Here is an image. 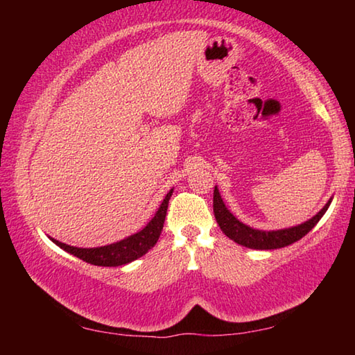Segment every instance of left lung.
Masks as SVG:
<instances>
[{
	"instance_id": "1",
	"label": "left lung",
	"mask_w": 355,
	"mask_h": 355,
	"mask_svg": "<svg viewBox=\"0 0 355 355\" xmlns=\"http://www.w3.org/2000/svg\"><path fill=\"white\" fill-rule=\"evenodd\" d=\"M330 202H332V197H330L326 205L321 208L320 213H316L313 218L302 222V224L299 225L280 228V230H258V228L243 224L236 216H233L230 209L225 207L224 200H222L218 186H214V192H213L214 218L218 220L220 230L235 243L244 245V248L257 249V250L280 249V248H285V245H290L293 243L299 241L300 238L307 235L311 228L320 222L324 213L327 211Z\"/></svg>"
}]
</instances>
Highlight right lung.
Returning a JSON list of instances; mask_svg holds the SVG:
<instances>
[{
  "mask_svg": "<svg viewBox=\"0 0 355 355\" xmlns=\"http://www.w3.org/2000/svg\"><path fill=\"white\" fill-rule=\"evenodd\" d=\"M173 189L167 192L164 200L161 202L158 211L150 219L148 224L139 230L137 233H133L127 238L120 239L117 243L101 245V248H75V245L64 244L58 241L55 238H50L53 243L59 245L62 250L69 252V254L75 255L80 258V260L95 264V266H122V264H128L131 261L137 260L142 255H146L147 252L153 248L158 241L161 235V230H163L166 213H167V205H169V199L172 196Z\"/></svg>",
  "mask_w": 355,
  "mask_h": 355,
  "instance_id": "right-lung-1",
  "label": "right lung"
}]
</instances>
